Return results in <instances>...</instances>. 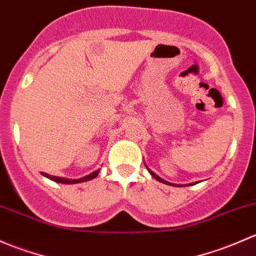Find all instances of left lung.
I'll return each mask as SVG.
<instances>
[{
  "instance_id": "8db88e82",
  "label": "left lung",
  "mask_w": 256,
  "mask_h": 256,
  "mask_svg": "<svg viewBox=\"0 0 256 256\" xmlns=\"http://www.w3.org/2000/svg\"><path fill=\"white\" fill-rule=\"evenodd\" d=\"M148 170H149V168H148ZM149 172H150V174H152V178H156V180H158V181H160V182H164V184H168V185H172V184H168V182H166V181H164V180H162V178H159V176H158V175H156V174H154V172H152V170H149ZM191 185H194V184H191ZM174 186H176V185H174Z\"/></svg>"
}]
</instances>
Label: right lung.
<instances>
[{"mask_svg":"<svg viewBox=\"0 0 256 256\" xmlns=\"http://www.w3.org/2000/svg\"><path fill=\"white\" fill-rule=\"evenodd\" d=\"M98 171L100 170L94 171V172L90 174V175L85 176V178H78V180H69V178H56V176H50V175H48V174H44V172H42V175H44V176H46V178H50V180L55 181V182H60V184H78V182H85V181H88V180H92V178H94L97 175H98Z\"/></svg>","mask_w":256,"mask_h":256,"instance_id":"add662e5","label":"right lung"}]
</instances>
